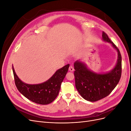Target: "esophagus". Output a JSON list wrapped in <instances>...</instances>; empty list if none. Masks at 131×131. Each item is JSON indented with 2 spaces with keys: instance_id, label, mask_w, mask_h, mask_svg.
Listing matches in <instances>:
<instances>
[{
  "instance_id": "obj_1",
  "label": "esophagus",
  "mask_w": 131,
  "mask_h": 131,
  "mask_svg": "<svg viewBox=\"0 0 131 131\" xmlns=\"http://www.w3.org/2000/svg\"><path fill=\"white\" fill-rule=\"evenodd\" d=\"M69 70L70 71V72H73V71L74 70V67L72 66H70L69 68Z\"/></svg>"
}]
</instances>
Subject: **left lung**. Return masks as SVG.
<instances>
[{"label":"left lung","mask_w":131,"mask_h":131,"mask_svg":"<svg viewBox=\"0 0 131 131\" xmlns=\"http://www.w3.org/2000/svg\"><path fill=\"white\" fill-rule=\"evenodd\" d=\"M102 40L110 43L117 52L116 63L112 70L97 73L88 68L85 63L80 60L74 64L77 90L83 98L90 102H96L108 96L115 88L121 76L122 59L119 50L104 31Z\"/></svg>","instance_id":"1"}]
</instances>
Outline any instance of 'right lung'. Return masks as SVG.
<instances>
[{"label":"right lung","mask_w":131,"mask_h":131,"mask_svg":"<svg viewBox=\"0 0 131 131\" xmlns=\"http://www.w3.org/2000/svg\"><path fill=\"white\" fill-rule=\"evenodd\" d=\"M69 64L58 69L45 82L39 84H28L20 80L16 74L14 67L13 70L15 85L22 94L35 103L45 105L52 102L58 96L61 83L68 72Z\"/></svg>","instance_id":"1"}]
</instances>
